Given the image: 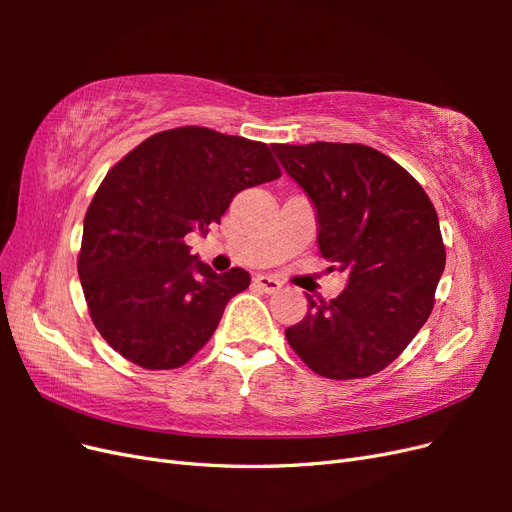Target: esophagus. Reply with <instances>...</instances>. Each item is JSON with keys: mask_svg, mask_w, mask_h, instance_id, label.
I'll use <instances>...</instances> for the list:
<instances>
[{"mask_svg": "<svg viewBox=\"0 0 512 512\" xmlns=\"http://www.w3.org/2000/svg\"><path fill=\"white\" fill-rule=\"evenodd\" d=\"M254 286L260 288L262 292H267V294H273V292H277V290L282 288L280 280H275V277H269V275L254 277Z\"/></svg>", "mask_w": 512, "mask_h": 512, "instance_id": "esophagus-1", "label": "esophagus"}]
</instances>
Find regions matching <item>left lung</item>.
I'll return each instance as SVG.
<instances>
[{"label":"left lung","instance_id":"1","mask_svg":"<svg viewBox=\"0 0 512 512\" xmlns=\"http://www.w3.org/2000/svg\"><path fill=\"white\" fill-rule=\"evenodd\" d=\"M318 211V245L348 271L337 299L314 301L286 329L322 378H367L391 365L427 322L446 250L438 213L404 166L359 143L273 145Z\"/></svg>","mask_w":512,"mask_h":512}]
</instances>
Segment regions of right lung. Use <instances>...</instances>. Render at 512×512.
<instances>
[{
	"instance_id": "1",
	"label": "right lung",
	"mask_w": 512,
	"mask_h": 512,
	"mask_svg": "<svg viewBox=\"0 0 512 512\" xmlns=\"http://www.w3.org/2000/svg\"><path fill=\"white\" fill-rule=\"evenodd\" d=\"M282 177L271 149L200 126L153 134L123 156L85 213L76 267L106 344L143 369H177L250 286L235 267L213 273L185 237L207 235L241 190Z\"/></svg>"
}]
</instances>
